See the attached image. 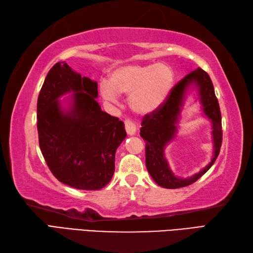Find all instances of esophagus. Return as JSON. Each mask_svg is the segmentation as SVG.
Returning <instances> with one entry per match:
<instances>
[{
  "mask_svg": "<svg viewBox=\"0 0 253 253\" xmlns=\"http://www.w3.org/2000/svg\"><path fill=\"white\" fill-rule=\"evenodd\" d=\"M125 129H126L128 135H130V136L136 135V132H137L136 125L131 121H129V120L125 121Z\"/></svg>",
  "mask_w": 253,
  "mask_h": 253,
  "instance_id": "34e87169",
  "label": "esophagus"
}]
</instances>
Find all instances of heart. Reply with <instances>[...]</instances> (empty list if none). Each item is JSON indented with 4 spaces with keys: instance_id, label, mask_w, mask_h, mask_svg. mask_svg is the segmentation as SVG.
I'll return each instance as SVG.
<instances>
[{
    "instance_id": "b5f03b06",
    "label": "heart",
    "mask_w": 253,
    "mask_h": 253,
    "mask_svg": "<svg viewBox=\"0 0 253 253\" xmlns=\"http://www.w3.org/2000/svg\"><path fill=\"white\" fill-rule=\"evenodd\" d=\"M175 76L164 64H129L115 68L110 80L100 84L102 98L117 102L118 93L128 95V102L133 112L148 115L162 106L173 89Z\"/></svg>"
}]
</instances>
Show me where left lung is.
I'll return each instance as SVG.
<instances>
[{
  "label": "left lung",
  "instance_id": "obj_1",
  "mask_svg": "<svg viewBox=\"0 0 253 253\" xmlns=\"http://www.w3.org/2000/svg\"><path fill=\"white\" fill-rule=\"evenodd\" d=\"M190 89L197 91V98L201 101L204 115L212 123L213 157L206 168L199 173L187 179L176 176L171 171L165 158V149L172 141L178 132V124L181 118L186 94ZM140 136L146 140V166L152 179L168 189H176L189 186L206 174L215 162L222 146V117L214 87L209 75L198 68L182 78L171 89L165 103L151 114L143 117Z\"/></svg>",
  "mask_w": 253,
  "mask_h": 253
}]
</instances>
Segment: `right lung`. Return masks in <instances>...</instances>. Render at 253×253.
<instances>
[{
    "instance_id": "obj_1",
    "label": "right lung",
    "mask_w": 253,
    "mask_h": 253,
    "mask_svg": "<svg viewBox=\"0 0 253 253\" xmlns=\"http://www.w3.org/2000/svg\"><path fill=\"white\" fill-rule=\"evenodd\" d=\"M66 94L71 95L60 100ZM98 83L58 62L47 73L37 103L38 135L52 174L80 190H99L111 181L125 125L101 110Z\"/></svg>"
}]
</instances>
